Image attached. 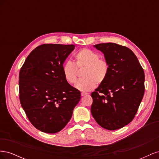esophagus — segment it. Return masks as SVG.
Instances as JSON below:
<instances>
[{"mask_svg": "<svg viewBox=\"0 0 159 159\" xmlns=\"http://www.w3.org/2000/svg\"><path fill=\"white\" fill-rule=\"evenodd\" d=\"M88 94H89L88 93H86V92H81V96H85V95H87Z\"/></svg>", "mask_w": 159, "mask_h": 159, "instance_id": "34e87169", "label": "esophagus"}]
</instances>
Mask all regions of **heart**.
I'll use <instances>...</instances> for the list:
<instances>
[{
    "instance_id": "b5f03b06",
    "label": "heart",
    "mask_w": 159,
    "mask_h": 159,
    "mask_svg": "<svg viewBox=\"0 0 159 159\" xmlns=\"http://www.w3.org/2000/svg\"><path fill=\"white\" fill-rule=\"evenodd\" d=\"M75 63L67 61L62 66V74L67 82L74 84L77 78V68H84V78L76 81L75 88L81 91L93 89L97 83L102 84L107 78L109 71L108 61L100 58L98 52L88 48H83L76 53Z\"/></svg>"
}]
</instances>
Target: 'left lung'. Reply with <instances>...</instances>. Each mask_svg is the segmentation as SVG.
Listing matches in <instances>:
<instances>
[{
	"label": "left lung",
	"mask_w": 159,
	"mask_h": 159,
	"mask_svg": "<svg viewBox=\"0 0 159 159\" xmlns=\"http://www.w3.org/2000/svg\"><path fill=\"white\" fill-rule=\"evenodd\" d=\"M109 65L107 78L91 93V112L101 127L116 130L134 119L145 92V74L135 54L115 43L94 45Z\"/></svg>",
	"instance_id": "1"
}]
</instances>
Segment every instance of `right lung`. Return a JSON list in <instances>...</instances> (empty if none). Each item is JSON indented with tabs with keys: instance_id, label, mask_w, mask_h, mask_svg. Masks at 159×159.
I'll return each instance as SVG.
<instances>
[{
	"instance_id": "right-lung-1",
	"label": "right lung",
	"mask_w": 159,
	"mask_h": 159,
	"mask_svg": "<svg viewBox=\"0 0 159 159\" xmlns=\"http://www.w3.org/2000/svg\"><path fill=\"white\" fill-rule=\"evenodd\" d=\"M75 46L42 44L28 55L19 74V98L37 129L56 133L66 125L81 99L64 78L62 66Z\"/></svg>"
}]
</instances>
